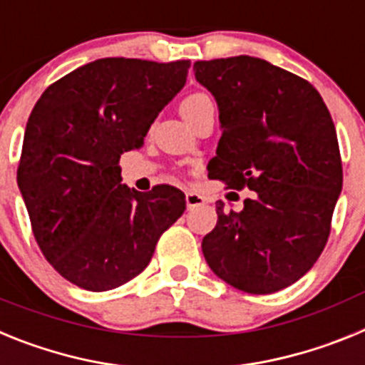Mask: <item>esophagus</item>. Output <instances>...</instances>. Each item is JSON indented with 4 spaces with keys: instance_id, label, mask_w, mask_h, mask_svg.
Segmentation results:
<instances>
[{
    "instance_id": "1",
    "label": "esophagus",
    "mask_w": 365,
    "mask_h": 365,
    "mask_svg": "<svg viewBox=\"0 0 365 365\" xmlns=\"http://www.w3.org/2000/svg\"><path fill=\"white\" fill-rule=\"evenodd\" d=\"M202 205H205V197H202V195H199V193H195V192L186 193V206H188L190 210H192V208H197V206H202Z\"/></svg>"
}]
</instances>
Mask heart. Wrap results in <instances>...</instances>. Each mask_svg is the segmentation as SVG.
I'll list each match as a JSON object with an SVG mask.
<instances>
[{"instance_id":"obj_1","label":"heart","mask_w":365,"mask_h":365,"mask_svg":"<svg viewBox=\"0 0 365 365\" xmlns=\"http://www.w3.org/2000/svg\"><path fill=\"white\" fill-rule=\"evenodd\" d=\"M206 102H212V100L210 96L205 95V93H193V95L186 96V98L182 100V104H180V113H182V117H185V115H190L192 111H195L199 106L206 104Z\"/></svg>"}]
</instances>
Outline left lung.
I'll return each instance as SVG.
<instances>
[{
	"mask_svg": "<svg viewBox=\"0 0 365 365\" xmlns=\"http://www.w3.org/2000/svg\"><path fill=\"white\" fill-rule=\"evenodd\" d=\"M215 96L222 135L208 177L252 190L241 212L217 208L202 237L215 276L250 294H272L307 274L331 234L341 192L336 130L307 80L252 56L193 63Z\"/></svg>",
	"mask_w": 365,
	"mask_h": 365,
	"instance_id": "8db88e82",
	"label": "left lung"
}]
</instances>
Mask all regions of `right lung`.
Listing matches in <instances>:
<instances>
[{
    "instance_id": "add662e5",
    "label": "right lung",
    "mask_w": 365,
    "mask_h": 365,
    "mask_svg": "<svg viewBox=\"0 0 365 365\" xmlns=\"http://www.w3.org/2000/svg\"><path fill=\"white\" fill-rule=\"evenodd\" d=\"M190 60L102 58L51 83L25 128L18 186L53 269L102 292L143 272L186 208L170 185H122L120 155L143 148L160 109L182 89Z\"/></svg>"
}]
</instances>
